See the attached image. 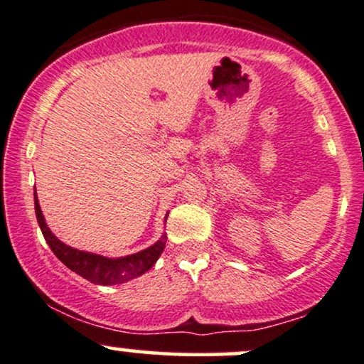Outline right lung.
<instances>
[{
    "label": "right lung",
    "instance_id": "1",
    "mask_svg": "<svg viewBox=\"0 0 364 364\" xmlns=\"http://www.w3.org/2000/svg\"><path fill=\"white\" fill-rule=\"evenodd\" d=\"M36 215L38 226H41L42 235H44L46 242L49 243L50 250L54 252V255L58 257L64 266H68L71 271H75L76 274H80L85 279H88L90 283L95 284H119L124 281L134 279L146 272L148 269H151L153 264L156 262L160 254L165 249L166 243V235L161 237V240H158L155 245L148 247L146 250H141L138 254L127 255L122 259H107L102 255L88 254V252H81L76 249H71L66 243H63L59 238H55L50 230L47 228L44 215H42L41 206H38L37 194H36Z\"/></svg>",
    "mask_w": 364,
    "mask_h": 364
}]
</instances>
